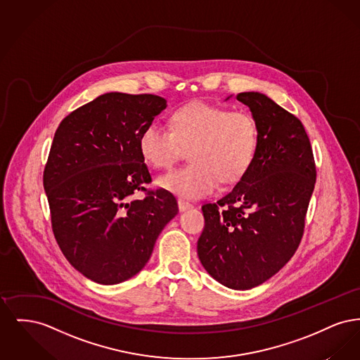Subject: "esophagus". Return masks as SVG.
I'll use <instances>...</instances> for the list:
<instances>
[{
    "label": "esophagus",
    "instance_id": "esophagus-1",
    "mask_svg": "<svg viewBox=\"0 0 360 360\" xmlns=\"http://www.w3.org/2000/svg\"><path fill=\"white\" fill-rule=\"evenodd\" d=\"M178 207H179L181 212H185V210H188V209H191L193 205H191L190 202H188V201H185V200H179V201H178Z\"/></svg>",
    "mask_w": 360,
    "mask_h": 360
}]
</instances>
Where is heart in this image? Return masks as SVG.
I'll return each instance as SVG.
<instances>
[{"mask_svg": "<svg viewBox=\"0 0 360 360\" xmlns=\"http://www.w3.org/2000/svg\"><path fill=\"white\" fill-rule=\"evenodd\" d=\"M259 128L245 110L191 103L172 116V129L150 122L139 136V153L155 169H167L188 151L191 163L158 178L160 188L182 198H201L224 184H236L257 158Z\"/></svg>", "mask_w": 360, "mask_h": 360, "instance_id": "obj_1", "label": "heart"}]
</instances>
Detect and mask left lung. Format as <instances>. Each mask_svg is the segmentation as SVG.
<instances>
[{
    "label": "left lung",
    "instance_id": "1",
    "mask_svg": "<svg viewBox=\"0 0 360 360\" xmlns=\"http://www.w3.org/2000/svg\"><path fill=\"white\" fill-rule=\"evenodd\" d=\"M236 98L257 120V158L232 191L202 205L205 226L197 252L217 282L248 290L276 274L297 251L316 166L305 128L295 116L257 91Z\"/></svg>",
    "mask_w": 360,
    "mask_h": 360
}]
</instances>
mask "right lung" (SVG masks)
<instances>
[{"label": "right lung", "mask_w": 360, "mask_h": 360, "mask_svg": "<svg viewBox=\"0 0 360 360\" xmlns=\"http://www.w3.org/2000/svg\"><path fill=\"white\" fill-rule=\"evenodd\" d=\"M166 106L154 94L105 93L55 132L43 175L52 231L70 264L93 282L116 285L136 275L178 213L165 188L134 198L151 182L139 136Z\"/></svg>", "instance_id": "add662e5"}]
</instances>
